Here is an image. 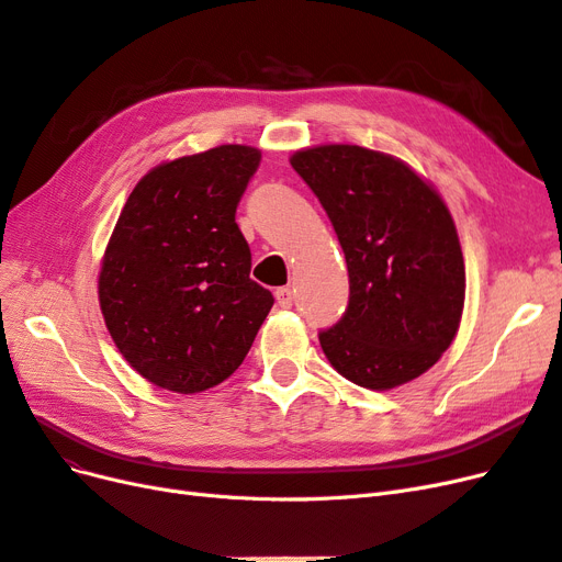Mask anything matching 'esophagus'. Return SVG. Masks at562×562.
<instances>
[{"label": "esophagus", "mask_w": 562, "mask_h": 562, "mask_svg": "<svg viewBox=\"0 0 562 562\" xmlns=\"http://www.w3.org/2000/svg\"><path fill=\"white\" fill-rule=\"evenodd\" d=\"M276 301H278V305L280 307H292V303H294V292L289 286H280L278 292H276Z\"/></svg>", "instance_id": "34e87169"}]
</instances>
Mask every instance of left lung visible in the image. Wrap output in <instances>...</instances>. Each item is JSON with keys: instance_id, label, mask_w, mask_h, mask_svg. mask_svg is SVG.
<instances>
[{"instance_id": "8db88e82", "label": "left lung", "mask_w": 562, "mask_h": 562, "mask_svg": "<svg viewBox=\"0 0 562 562\" xmlns=\"http://www.w3.org/2000/svg\"><path fill=\"white\" fill-rule=\"evenodd\" d=\"M327 210L350 276V303L319 334L350 383L385 392L429 371L456 340L464 259L441 193L402 158L319 144L289 158Z\"/></svg>"}]
</instances>
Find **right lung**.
<instances>
[{
	"label": "right lung",
	"instance_id": "1",
	"mask_svg": "<svg viewBox=\"0 0 562 562\" xmlns=\"http://www.w3.org/2000/svg\"><path fill=\"white\" fill-rule=\"evenodd\" d=\"M261 151L222 144L144 175L106 243L98 299L119 352L151 385L210 390L243 364L273 294L249 280L235 207Z\"/></svg>",
	"mask_w": 562,
	"mask_h": 562
}]
</instances>
